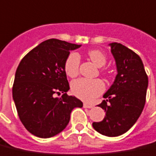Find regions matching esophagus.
Here are the masks:
<instances>
[{"instance_id": "esophagus-1", "label": "esophagus", "mask_w": 156, "mask_h": 156, "mask_svg": "<svg viewBox=\"0 0 156 156\" xmlns=\"http://www.w3.org/2000/svg\"><path fill=\"white\" fill-rule=\"evenodd\" d=\"M83 107L84 108H93V105H89V104H87V103H83Z\"/></svg>"}]
</instances>
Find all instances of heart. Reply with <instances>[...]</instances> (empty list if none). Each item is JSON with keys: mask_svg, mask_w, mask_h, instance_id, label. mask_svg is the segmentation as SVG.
<instances>
[{"mask_svg": "<svg viewBox=\"0 0 156 156\" xmlns=\"http://www.w3.org/2000/svg\"><path fill=\"white\" fill-rule=\"evenodd\" d=\"M87 55L97 67H103L106 63V55L100 50H90ZM80 56L78 54L73 52L70 53L64 64V70L66 74L70 78H75L79 73ZM102 74H106L105 69H101ZM105 89V84L99 78H78L72 83L71 90L75 96L83 101H91L101 94Z\"/></svg>", "mask_w": 156, "mask_h": 156, "instance_id": "heart-1", "label": "heart"}]
</instances>
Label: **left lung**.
<instances>
[{"instance_id":"obj_1","label":"left lung","mask_w":156,"mask_h":156,"mask_svg":"<svg viewBox=\"0 0 156 156\" xmlns=\"http://www.w3.org/2000/svg\"><path fill=\"white\" fill-rule=\"evenodd\" d=\"M110 45L117 75L104 94L108 99L98 105L105 110V118L92 125L101 134L116 137L128 131L141 115L146 100L148 76L139 55L120 43Z\"/></svg>"}]
</instances>
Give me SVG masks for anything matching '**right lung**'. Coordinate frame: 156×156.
Returning <instances> with one entry per match:
<instances>
[{"instance_id": "add662e5", "label": "right lung", "mask_w": 156, "mask_h": 156, "mask_svg": "<svg viewBox=\"0 0 156 156\" xmlns=\"http://www.w3.org/2000/svg\"><path fill=\"white\" fill-rule=\"evenodd\" d=\"M80 44L51 39L25 55L15 73L12 97L19 119L28 131L47 139L65 129L75 107L83 102L67 95L69 83L64 64L70 51ZM62 97H55V94Z\"/></svg>"}]
</instances>
